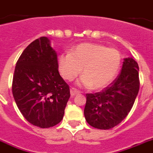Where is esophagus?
<instances>
[{
    "label": "esophagus",
    "instance_id": "34e87169",
    "mask_svg": "<svg viewBox=\"0 0 153 153\" xmlns=\"http://www.w3.org/2000/svg\"><path fill=\"white\" fill-rule=\"evenodd\" d=\"M79 94V92L77 90L76 88H70V95H71V97H74L76 94Z\"/></svg>",
    "mask_w": 153,
    "mask_h": 153
}]
</instances>
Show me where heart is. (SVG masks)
Segmentation results:
<instances>
[{
  "label": "heart",
  "instance_id": "1",
  "mask_svg": "<svg viewBox=\"0 0 153 153\" xmlns=\"http://www.w3.org/2000/svg\"><path fill=\"white\" fill-rule=\"evenodd\" d=\"M59 70L66 80L74 79L82 69L80 83L98 90L114 80L121 65V54L114 48L101 44L83 43L74 47L70 54L59 56Z\"/></svg>",
  "mask_w": 153,
  "mask_h": 153
}]
</instances>
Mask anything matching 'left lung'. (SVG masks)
I'll list each match as a JSON object with an SVG mask.
<instances>
[{
  "label": "left lung",
  "mask_w": 153,
  "mask_h": 153,
  "mask_svg": "<svg viewBox=\"0 0 153 153\" xmlns=\"http://www.w3.org/2000/svg\"><path fill=\"white\" fill-rule=\"evenodd\" d=\"M138 65L125 58L121 73L103 90L87 94L84 117L95 128L110 129L119 124L132 109L139 91Z\"/></svg>",
  "instance_id": "8db88e82"
}]
</instances>
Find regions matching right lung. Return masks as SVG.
Returning <instances> with one entry per match:
<instances>
[{
	"instance_id": "obj_1",
	"label": "right lung",
	"mask_w": 153,
	"mask_h": 153,
	"mask_svg": "<svg viewBox=\"0 0 153 153\" xmlns=\"http://www.w3.org/2000/svg\"><path fill=\"white\" fill-rule=\"evenodd\" d=\"M58 69L57 54L45 36L25 49L15 68L12 94L16 103L30 123L41 128L61 122L70 97L69 85Z\"/></svg>"
}]
</instances>
